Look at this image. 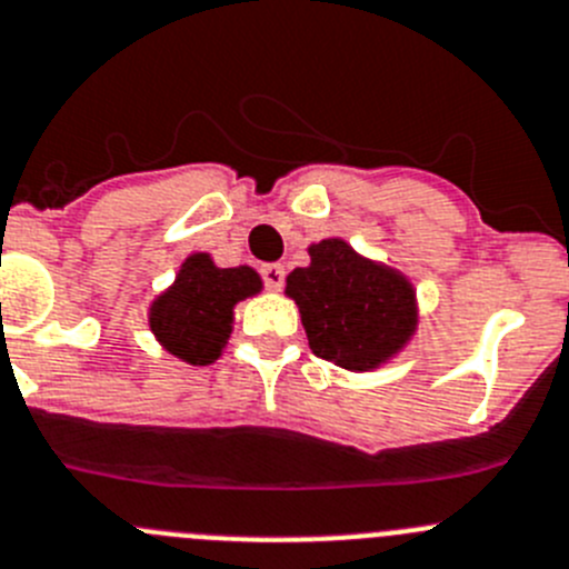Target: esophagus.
Masks as SVG:
<instances>
[{"mask_svg":"<svg viewBox=\"0 0 569 569\" xmlns=\"http://www.w3.org/2000/svg\"><path fill=\"white\" fill-rule=\"evenodd\" d=\"M260 278H263V286L269 291H280V286H283V278H286L283 266L280 263L260 266Z\"/></svg>","mask_w":569,"mask_h":569,"instance_id":"34e87169","label":"esophagus"}]
</instances>
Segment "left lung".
I'll return each instance as SVG.
<instances>
[{
    "label": "left lung",
    "mask_w": 569,
    "mask_h": 569,
    "mask_svg": "<svg viewBox=\"0 0 569 569\" xmlns=\"http://www.w3.org/2000/svg\"><path fill=\"white\" fill-rule=\"evenodd\" d=\"M309 254L311 263L286 278V295L300 306L311 351L348 371H371L397 355L417 329L411 283L346 240H320Z\"/></svg>",
    "instance_id": "8db88e82"
}]
</instances>
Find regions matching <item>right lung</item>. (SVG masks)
Returning <instances> with one entry per match:
<instances>
[{"label":"right lung","instance_id":"right-lung-1","mask_svg":"<svg viewBox=\"0 0 569 569\" xmlns=\"http://www.w3.org/2000/svg\"><path fill=\"white\" fill-rule=\"evenodd\" d=\"M258 291L260 278L249 266L218 269L209 254H192L176 283L152 303L150 329L170 355L209 366L229 340L234 303Z\"/></svg>","mask_w":569,"mask_h":569}]
</instances>
